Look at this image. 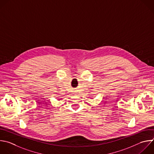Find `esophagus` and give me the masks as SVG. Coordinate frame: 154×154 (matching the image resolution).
Here are the masks:
<instances>
[{
	"mask_svg": "<svg viewBox=\"0 0 154 154\" xmlns=\"http://www.w3.org/2000/svg\"><path fill=\"white\" fill-rule=\"evenodd\" d=\"M74 93H77V92H74Z\"/></svg>",
	"mask_w": 154,
	"mask_h": 154,
	"instance_id": "esophagus-1",
	"label": "esophagus"
}]
</instances>
